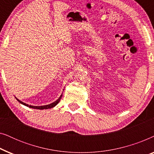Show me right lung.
I'll return each mask as SVG.
<instances>
[{
	"label": "right lung",
	"instance_id": "add662e5",
	"mask_svg": "<svg viewBox=\"0 0 154 154\" xmlns=\"http://www.w3.org/2000/svg\"><path fill=\"white\" fill-rule=\"evenodd\" d=\"M62 94H61V96L60 97H59V99H58L57 100H56V101H55V102H52V103H51V104H50L45 105V106H31V105L26 104H25V103H24V102H21V101H20V100H19L17 98H16V99H17V101H18L19 102H20V103H21V104H24V105H25V106H26L29 107V108H32V109H51V108H52V107L55 106L59 102H60V100H61V98H62Z\"/></svg>",
	"mask_w": 154,
	"mask_h": 154
}]
</instances>
